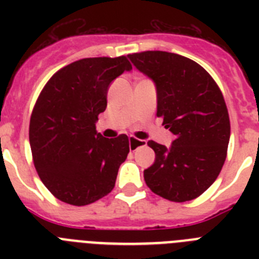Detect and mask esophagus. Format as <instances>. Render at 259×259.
I'll return each mask as SVG.
<instances>
[{"label":"esophagus","mask_w":259,"mask_h":259,"mask_svg":"<svg viewBox=\"0 0 259 259\" xmlns=\"http://www.w3.org/2000/svg\"><path fill=\"white\" fill-rule=\"evenodd\" d=\"M128 140H130V149L131 150H136L139 146H143L146 144L145 140H139V139H136L134 136H130Z\"/></svg>","instance_id":"esophagus-1"}]
</instances>
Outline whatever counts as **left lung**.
<instances>
[{"instance_id": "1", "label": "left lung", "mask_w": 259, "mask_h": 259, "mask_svg": "<svg viewBox=\"0 0 259 259\" xmlns=\"http://www.w3.org/2000/svg\"><path fill=\"white\" fill-rule=\"evenodd\" d=\"M128 57L154 81L157 116L175 135L170 148L148 143L155 161L144 170L146 185L168 201L194 200L215 182L227 157L231 125L221 89L187 57L161 50Z\"/></svg>"}]
</instances>
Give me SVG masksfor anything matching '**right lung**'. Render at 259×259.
<instances>
[{
  "mask_svg": "<svg viewBox=\"0 0 259 259\" xmlns=\"http://www.w3.org/2000/svg\"><path fill=\"white\" fill-rule=\"evenodd\" d=\"M132 66L127 57L72 62L53 75L29 120V145L41 182L58 200L84 206L113 191L130 153L125 135L105 139L96 131L114 79Z\"/></svg>",
  "mask_w": 259,
  "mask_h": 259,
  "instance_id": "add662e5",
  "label": "right lung"
}]
</instances>
